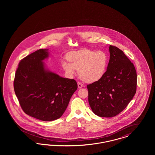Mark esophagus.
<instances>
[{"label":"esophagus","mask_w":155,"mask_h":155,"mask_svg":"<svg viewBox=\"0 0 155 155\" xmlns=\"http://www.w3.org/2000/svg\"><path fill=\"white\" fill-rule=\"evenodd\" d=\"M77 84H78V88H81L82 87H83V84L80 82H77Z\"/></svg>","instance_id":"esophagus-1"}]
</instances>
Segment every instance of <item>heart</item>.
<instances>
[{"instance_id": "obj_1", "label": "heart", "mask_w": 155, "mask_h": 155, "mask_svg": "<svg viewBox=\"0 0 155 155\" xmlns=\"http://www.w3.org/2000/svg\"><path fill=\"white\" fill-rule=\"evenodd\" d=\"M63 61L61 66L67 75L73 77L79 70V75L84 81L94 82L103 77L107 66L108 57L103 51L83 49L70 53Z\"/></svg>"}]
</instances>
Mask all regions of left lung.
Instances as JSON below:
<instances>
[{"instance_id":"1","label":"left lung","mask_w":155,"mask_h":155,"mask_svg":"<svg viewBox=\"0 0 155 155\" xmlns=\"http://www.w3.org/2000/svg\"><path fill=\"white\" fill-rule=\"evenodd\" d=\"M110 59L103 77L87 85L88 102L99 117H112L127 106L136 93L135 67L124 52L110 45Z\"/></svg>"}]
</instances>
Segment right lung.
Instances as JSON below:
<instances>
[{"instance_id":"1","label":"right lung","mask_w":155,"mask_h":155,"mask_svg":"<svg viewBox=\"0 0 155 155\" xmlns=\"http://www.w3.org/2000/svg\"><path fill=\"white\" fill-rule=\"evenodd\" d=\"M48 49L32 53L19 63L14 89L23 111L38 120L50 121L61 117L77 89L74 79L65 78L48 70L43 61Z\"/></svg>"}]
</instances>
